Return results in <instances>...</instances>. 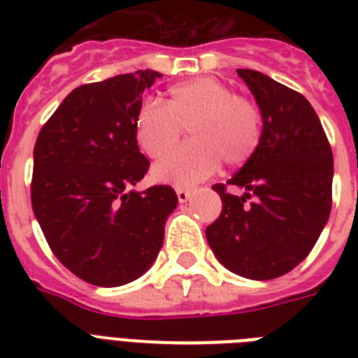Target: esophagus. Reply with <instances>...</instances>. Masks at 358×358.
<instances>
[{"mask_svg":"<svg viewBox=\"0 0 358 358\" xmlns=\"http://www.w3.org/2000/svg\"><path fill=\"white\" fill-rule=\"evenodd\" d=\"M176 196H178L180 202H187L191 196V191L184 189V187H178V189H176Z\"/></svg>","mask_w":358,"mask_h":358,"instance_id":"obj_1","label":"esophagus"}]
</instances>
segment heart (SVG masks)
<instances>
[{"label":"heart","instance_id":"1","mask_svg":"<svg viewBox=\"0 0 358 358\" xmlns=\"http://www.w3.org/2000/svg\"><path fill=\"white\" fill-rule=\"evenodd\" d=\"M188 126L192 141L163 157L154 178L176 187L193 185L223 162L239 167L255 156L264 135L258 103L234 94L224 81L204 76L169 89L167 103L145 98L135 111V135L150 157H162Z\"/></svg>","mask_w":358,"mask_h":358}]
</instances>
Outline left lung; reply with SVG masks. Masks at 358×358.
<instances>
[{"instance_id": "obj_1", "label": "left lung", "mask_w": 358, "mask_h": 358, "mask_svg": "<svg viewBox=\"0 0 358 358\" xmlns=\"http://www.w3.org/2000/svg\"><path fill=\"white\" fill-rule=\"evenodd\" d=\"M264 117L258 150L227 184L206 229L227 269L255 280L286 275L316 245L333 206V150L316 111L301 92L249 69H238ZM243 187V197L228 185ZM252 196L255 201L246 204Z\"/></svg>"}]
</instances>
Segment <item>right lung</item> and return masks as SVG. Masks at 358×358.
Here are the masks:
<instances>
[{
    "mask_svg": "<svg viewBox=\"0 0 358 358\" xmlns=\"http://www.w3.org/2000/svg\"><path fill=\"white\" fill-rule=\"evenodd\" d=\"M157 78L137 70L76 87L36 137L35 217L57 260L94 286L139 278L156 260L178 204L171 185L131 191L150 167L137 145L135 111Z\"/></svg>",
    "mask_w": 358,
    "mask_h": 358,
    "instance_id": "obj_1",
    "label": "right lung"
}]
</instances>
